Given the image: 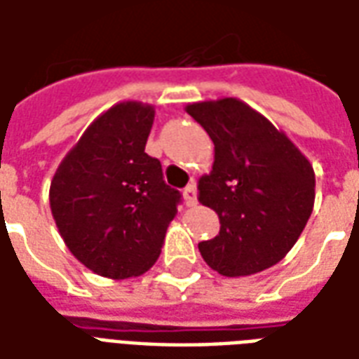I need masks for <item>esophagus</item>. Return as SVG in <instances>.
<instances>
[{
    "mask_svg": "<svg viewBox=\"0 0 359 359\" xmlns=\"http://www.w3.org/2000/svg\"><path fill=\"white\" fill-rule=\"evenodd\" d=\"M182 196H184V203H187V205H194V203L198 202V188H196L194 182H190V184L184 188Z\"/></svg>",
    "mask_w": 359,
    "mask_h": 359,
    "instance_id": "1",
    "label": "esophagus"
}]
</instances>
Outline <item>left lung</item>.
<instances>
[{"label":"left lung","mask_w":359,"mask_h":359,"mask_svg":"<svg viewBox=\"0 0 359 359\" xmlns=\"http://www.w3.org/2000/svg\"><path fill=\"white\" fill-rule=\"evenodd\" d=\"M215 144L213 171L200 179V202L219 215V234L198 248L211 269L244 277L278 264L308 223L313 167L285 134L241 100L188 105Z\"/></svg>","instance_id":"left-lung-1"}]
</instances>
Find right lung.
<instances>
[{
  "label": "right lung",
  "mask_w": 359,
  "mask_h": 359,
  "mask_svg": "<svg viewBox=\"0 0 359 359\" xmlns=\"http://www.w3.org/2000/svg\"><path fill=\"white\" fill-rule=\"evenodd\" d=\"M151 105H113L82 134L50 187L55 225L73 256L97 275L128 278L156 264L180 192L144 148Z\"/></svg>",
  "instance_id": "right-lung-1"
}]
</instances>
